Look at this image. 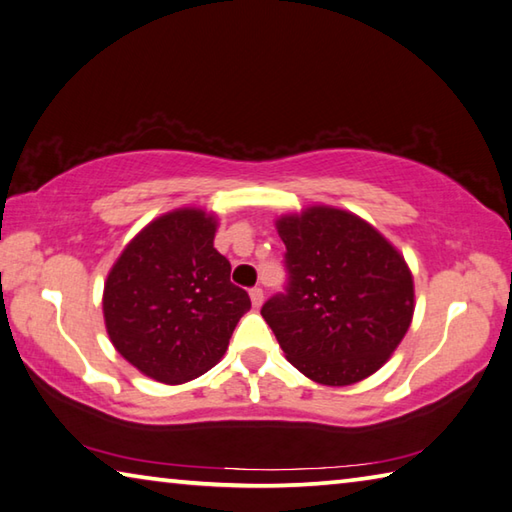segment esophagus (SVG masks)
I'll return each instance as SVG.
<instances>
[{"label": "esophagus", "mask_w": 512, "mask_h": 512, "mask_svg": "<svg viewBox=\"0 0 512 512\" xmlns=\"http://www.w3.org/2000/svg\"><path fill=\"white\" fill-rule=\"evenodd\" d=\"M250 302H253V306H262V302H264V291L259 286H253L250 288Z\"/></svg>", "instance_id": "34e87169"}]
</instances>
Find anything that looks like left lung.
Here are the masks:
<instances>
[{"instance_id":"obj_1","label":"left lung","mask_w":512,"mask_h":512,"mask_svg":"<svg viewBox=\"0 0 512 512\" xmlns=\"http://www.w3.org/2000/svg\"><path fill=\"white\" fill-rule=\"evenodd\" d=\"M284 293L262 306L288 362L322 385L374 374L410 329L412 273L367 221L336 208L282 217Z\"/></svg>"}]
</instances>
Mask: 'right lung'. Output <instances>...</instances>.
I'll return each mask as SVG.
<instances>
[{
	"instance_id": "obj_1",
	"label": "right lung",
	"mask_w": 512,
	"mask_h": 512,
	"mask_svg": "<svg viewBox=\"0 0 512 512\" xmlns=\"http://www.w3.org/2000/svg\"><path fill=\"white\" fill-rule=\"evenodd\" d=\"M217 221L203 210H174L129 241L102 295L116 351L159 383L179 385L206 374L250 297L230 282V262L217 253Z\"/></svg>"
}]
</instances>
